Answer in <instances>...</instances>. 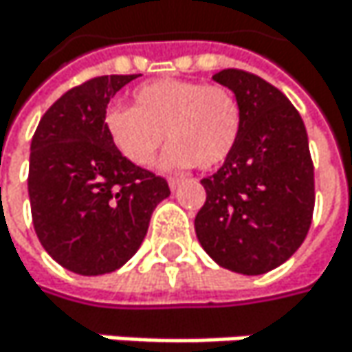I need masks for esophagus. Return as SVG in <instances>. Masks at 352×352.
Here are the masks:
<instances>
[{"instance_id":"1","label":"esophagus","mask_w":352,"mask_h":352,"mask_svg":"<svg viewBox=\"0 0 352 352\" xmlns=\"http://www.w3.org/2000/svg\"><path fill=\"white\" fill-rule=\"evenodd\" d=\"M181 183H183V177H169V187L171 189H177Z\"/></svg>"}]
</instances>
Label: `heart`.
<instances>
[{"label":"heart","mask_w":352,"mask_h":352,"mask_svg":"<svg viewBox=\"0 0 352 352\" xmlns=\"http://www.w3.org/2000/svg\"><path fill=\"white\" fill-rule=\"evenodd\" d=\"M132 107H109L104 116L113 146L136 167H151L165 140L167 169H212L228 159L241 132V106L224 85L157 79L140 85Z\"/></svg>","instance_id":"obj_1"}]
</instances>
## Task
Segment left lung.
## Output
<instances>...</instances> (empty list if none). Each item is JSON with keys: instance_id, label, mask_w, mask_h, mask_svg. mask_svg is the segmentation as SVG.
Listing matches in <instances>:
<instances>
[{"instance_id": "obj_1", "label": "left lung", "mask_w": 352, "mask_h": 352, "mask_svg": "<svg viewBox=\"0 0 352 352\" xmlns=\"http://www.w3.org/2000/svg\"><path fill=\"white\" fill-rule=\"evenodd\" d=\"M241 106L239 140L195 216L204 250L224 269L263 275L304 243L314 214V165L302 116L265 79L241 69L212 77Z\"/></svg>"}]
</instances>
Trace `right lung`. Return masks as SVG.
Listing matches in <instances>:
<instances>
[{
  "mask_svg": "<svg viewBox=\"0 0 352 352\" xmlns=\"http://www.w3.org/2000/svg\"><path fill=\"white\" fill-rule=\"evenodd\" d=\"M138 75H104L60 96L30 144L28 195L44 250L79 275L120 269L140 248L169 183L132 165L109 140V100Z\"/></svg>",
  "mask_w": 352,
  "mask_h": 352,
  "instance_id": "1",
  "label": "right lung"
}]
</instances>
